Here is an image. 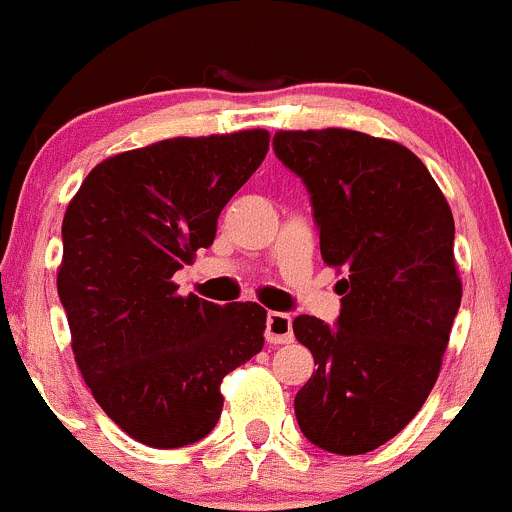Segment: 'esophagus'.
Wrapping results in <instances>:
<instances>
[{
	"mask_svg": "<svg viewBox=\"0 0 512 512\" xmlns=\"http://www.w3.org/2000/svg\"><path fill=\"white\" fill-rule=\"evenodd\" d=\"M266 341L268 343H291L293 341V321L288 313H276V311L268 313Z\"/></svg>",
	"mask_w": 512,
	"mask_h": 512,
	"instance_id": "1",
	"label": "esophagus"
}]
</instances>
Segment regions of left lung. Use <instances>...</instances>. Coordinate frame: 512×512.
I'll return each mask as SVG.
<instances>
[{
    "mask_svg": "<svg viewBox=\"0 0 512 512\" xmlns=\"http://www.w3.org/2000/svg\"><path fill=\"white\" fill-rule=\"evenodd\" d=\"M276 156L308 186L321 256L338 273V326L298 316L316 373L296 421L318 448L361 455L416 418L438 381L463 283L443 191L403 144L351 129L276 131Z\"/></svg>",
    "mask_w": 512,
    "mask_h": 512,
    "instance_id": "obj_1",
    "label": "left lung"
}]
</instances>
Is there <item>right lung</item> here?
Wrapping results in <instances>:
<instances>
[{"instance_id": "obj_1", "label": "right lung", "mask_w": 512, "mask_h": 512, "mask_svg": "<svg viewBox=\"0 0 512 512\" xmlns=\"http://www.w3.org/2000/svg\"><path fill=\"white\" fill-rule=\"evenodd\" d=\"M266 129L176 136L96 164L69 201L57 288L91 396L126 435L181 448L214 430L221 381L263 348L258 303L181 296L174 273L209 249Z\"/></svg>"}]
</instances>
